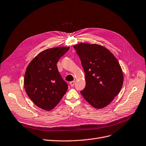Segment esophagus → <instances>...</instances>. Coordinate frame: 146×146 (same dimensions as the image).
<instances>
[{"instance_id":"1","label":"esophagus","mask_w":146,"mask_h":146,"mask_svg":"<svg viewBox=\"0 0 146 146\" xmlns=\"http://www.w3.org/2000/svg\"><path fill=\"white\" fill-rule=\"evenodd\" d=\"M74 83H75V81H74V80L72 81V82H70V85L71 86H73L74 85Z\"/></svg>"}]
</instances>
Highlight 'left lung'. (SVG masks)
<instances>
[{"instance_id":"1","label":"left lung","mask_w":146,"mask_h":146,"mask_svg":"<svg viewBox=\"0 0 146 146\" xmlns=\"http://www.w3.org/2000/svg\"><path fill=\"white\" fill-rule=\"evenodd\" d=\"M85 73L86 86L80 91L96 109L108 106L121 90L123 75L110 50L97 44L81 43L73 46Z\"/></svg>"}]
</instances>
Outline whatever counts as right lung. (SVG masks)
Returning a JSON list of instances; mask_svg holds the SVG:
<instances>
[{
	"label": "right lung",
	"mask_w": 146,
	"mask_h": 146,
	"mask_svg": "<svg viewBox=\"0 0 146 146\" xmlns=\"http://www.w3.org/2000/svg\"><path fill=\"white\" fill-rule=\"evenodd\" d=\"M69 47L46 49L38 54L27 67L25 90L29 98L40 109L50 110L66 94L68 85L60 74L56 64Z\"/></svg>",
	"instance_id": "obj_1"
}]
</instances>
